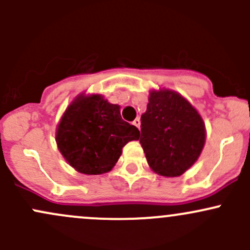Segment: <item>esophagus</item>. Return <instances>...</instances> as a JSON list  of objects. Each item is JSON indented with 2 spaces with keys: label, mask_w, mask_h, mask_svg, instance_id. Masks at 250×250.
Returning a JSON list of instances; mask_svg holds the SVG:
<instances>
[{
  "label": "esophagus",
  "mask_w": 250,
  "mask_h": 250,
  "mask_svg": "<svg viewBox=\"0 0 250 250\" xmlns=\"http://www.w3.org/2000/svg\"><path fill=\"white\" fill-rule=\"evenodd\" d=\"M133 125H134L137 128H140V120H139V118H135V120L133 121Z\"/></svg>",
  "instance_id": "34e87169"
}]
</instances>
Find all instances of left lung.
I'll return each instance as SVG.
<instances>
[{
  "mask_svg": "<svg viewBox=\"0 0 250 250\" xmlns=\"http://www.w3.org/2000/svg\"><path fill=\"white\" fill-rule=\"evenodd\" d=\"M139 141L153 172L179 176L197 161L206 141L200 113L172 90L150 93Z\"/></svg>",
  "mask_w": 250,
  "mask_h": 250,
  "instance_id": "left-lung-1",
  "label": "left lung"
}]
</instances>
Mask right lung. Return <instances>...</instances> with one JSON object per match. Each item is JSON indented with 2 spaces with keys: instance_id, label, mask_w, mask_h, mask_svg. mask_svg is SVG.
I'll return each instance as SVG.
<instances>
[{
  "instance_id": "right-lung-1",
  "label": "right lung",
  "mask_w": 250,
  "mask_h": 250,
  "mask_svg": "<svg viewBox=\"0 0 250 250\" xmlns=\"http://www.w3.org/2000/svg\"><path fill=\"white\" fill-rule=\"evenodd\" d=\"M138 139L139 130L122 120L120 106L98 94L80 95L65 111L57 130L62 155L71 167L88 175L112 169L123 146Z\"/></svg>"
}]
</instances>
